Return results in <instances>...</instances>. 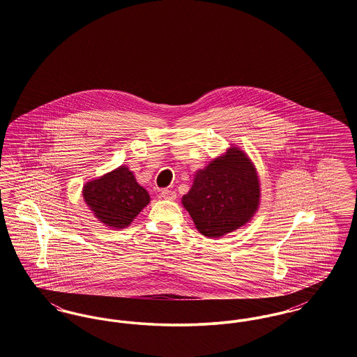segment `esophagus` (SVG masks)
Segmentation results:
<instances>
[{
    "mask_svg": "<svg viewBox=\"0 0 357 357\" xmlns=\"http://www.w3.org/2000/svg\"><path fill=\"white\" fill-rule=\"evenodd\" d=\"M160 195H162V198L170 199V201H174V199L176 198V192L172 191V190H169V188H163V190L160 191Z\"/></svg>",
    "mask_w": 357,
    "mask_h": 357,
    "instance_id": "1",
    "label": "esophagus"
}]
</instances>
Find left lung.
Wrapping results in <instances>:
<instances>
[{"mask_svg":"<svg viewBox=\"0 0 357 357\" xmlns=\"http://www.w3.org/2000/svg\"><path fill=\"white\" fill-rule=\"evenodd\" d=\"M199 233L221 237L250 221L259 204V182L250 159L238 149L195 174L182 198Z\"/></svg>","mask_w":357,"mask_h":357,"instance_id":"8db88e82","label":"left lung"}]
</instances>
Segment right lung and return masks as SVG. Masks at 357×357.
<instances>
[{
	"label": "right lung",
	"mask_w": 357,
	"mask_h": 357,
	"mask_svg": "<svg viewBox=\"0 0 357 357\" xmlns=\"http://www.w3.org/2000/svg\"><path fill=\"white\" fill-rule=\"evenodd\" d=\"M83 197L96 218L116 229L127 227L150 202L149 192L136 182L132 171L124 166L88 182Z\"/></svg>",
	"instance_id": "obj_1"
}]
</instances>
